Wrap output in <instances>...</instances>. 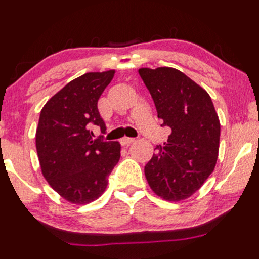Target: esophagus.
Listing matches in <instances>:
<instances>
[{
    "label": "esophagus",
    "mask_w": 259,
    "mask_h": 259,
    "mask_svg": "<svg viewBox=\"0 0 259 259\" xmlns=\"http://www.w3.org/2000/svg\"><path fill=\"white\" fill-rule=\"evenodd\" d=\"M136 139L135 138H128V137H124V138H122L120 141V143L122 145H126V147H128V145L132 144V143H135Z\"/></svg>",
    "instance_id": "esophagus-1"
}]
</instances>
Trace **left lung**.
<instances>
[{
	"mask_svg": "<svg viewBox=\"0 0 259 259\" xmlns=\"http://www.w3.org/2000/svg\"><path fill=\"white\" fill-rule=\"evenodd\" d=\"M150 92L157 117L172 133L157 145L144 173L157 196L181 201L201 188L213 172L220 150L221 123L209 94L173 68L138 70Z\"/></svg>",
	"mask_w": 259,
	"mask_h": 259,
	"instance_id": "8db88e82",
	"label": "left lung"
}]
</instances>
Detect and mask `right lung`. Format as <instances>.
Instances as JSON below:
<instances>
[{"label": "right lung", "mask_w": 259, "mask_h": 259, "mask_svg": "<svg viewBox=\"0 0 259 259\" xmlns=\"http://www.w3.org/2000/svg\"><path fill=\"white\" fill-rule=\"evenodd\" d=\"M114 74V70L87 72L75 78L39 114L36 150L42 175L66 201L86 205L98 199L120 160V143L93 139L91 131L98 126L105 133L98 99Z\"/></svg>", "instance_id": "right-lung-1"}]
</instances>
